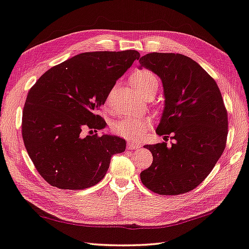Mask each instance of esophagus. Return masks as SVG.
Listing matches in <instances>:
<instances>
[{
  "mask_svg": "<svg viewBox=\"0 0 249 249\" xmlns=\"http://www.w3.org/2000/svg\"><path fill=\"white\" fill-rule=\"evenodd\" d=\"M140 148V145L137 143H134V142H128L127 143V149L128 150H137Z\"/></svg>",
  "mask_w": 249,
  "mask_h": 249,
  "instance_id": "1",
  "label": "esophagus"
}]
</instances>
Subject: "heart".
<instances>
[{
    "instance_id": "b5f03b06",
    "label": "heart",
    "mask_w": 249,
    "mask_h": 249,
    "mask_svg": "<svg viewBox=\"0 0 249 249\" xmlns=\"http://www.w3.org/2000/svg\"><path fill=\"white\" fill-rule=\"evenodd\" d=\"M130 82L136 90L140 94L152 98L157 94L160 87V81L158 76L152 71L148 69L136 70L130 76ZM111 96L112 92L107 96L105 100V108L110 109L111 107ZM149 127V122L141 119L126 118L115 122L112 125V130L116 135L126 139H138Z\"/></svg>"
}]
</instances>
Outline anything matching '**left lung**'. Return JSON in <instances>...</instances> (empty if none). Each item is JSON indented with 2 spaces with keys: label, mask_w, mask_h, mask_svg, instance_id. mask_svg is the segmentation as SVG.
Listing matches in <instances>:
<instances>
[{
  "label": "left lung",
  "mask_w": 249,
  "mask_h": 249,
  "mask_svg": "<svg viewBox=\"0 0 249 249\" xmlns=\"http://www.w3.org/2000/svg\"><path fill=\"white\" fill-rule=\"evenodd\" d=\"M140 68L154 72L163 82L165 108L157 128L164 139L147 144L152 165L140 174L144 187L160 196H178L199 186L226 148L228 113L216 81L181 53H150Z\"/></svg>",
  "instance_id": "left-lung-1"
}]
</instances>
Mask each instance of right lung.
<instances>
[{
    "instance_id": "1",
    "label": "right lung",
    "mask_w": 249,
    "mask_h": 249,
    "mask_svg": "<svg viewBox=\"0 0 249 249\" xmlns=\"http://www.w3.org/2000/svg\"><path fill=\"white\" fill-rule=\"evenodd\" d=\"M139 57L137 51L82 53L47 70L28 91L23 143L51 186H95L105 177L112 155L125 150L124 139L96 131L106 126L99 111L107 96Z\"/></svg>"
}]
</instances>
